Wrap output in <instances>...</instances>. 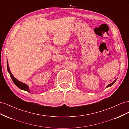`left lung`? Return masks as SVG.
<instances>
[{
  "label": "left lung",
  "instance_id": "8db88e82",
  "mask_svg": "<svg viewBox=\"0 0 129 129\" xmlns=\"http://www.w3.org/2000/svg\"><path fill=\"white\" fill-rule=\"evenodd\" d=\"M116 80L117 79H116V80H114L113 81V82L112 83H111V84H109V85L107 86H106V87H110V86H112V85H113V84H114V83H115V82H116Z\"/></svg>",
  "mask_w": 129,
  "mask_h": 129
}]
</instances>
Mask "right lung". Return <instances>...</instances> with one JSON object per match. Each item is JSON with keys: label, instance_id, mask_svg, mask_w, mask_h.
I'll use <instances>...</instances> for the list:
<instances>
[{"label": "right lung", "instance_id": "obj_1", "mask_svg": "<svg viewBox=\"0 0 129 129\" xmlns=\"http://www.w3.org/2000/svg\"><path fill=\"white\" fill-rule=\"evenodd\" d=\"M7 71H8L9 74L11 76V78H12V81L13 82V83L15 84V85L19 88V89L26 91L27 92H30V90H29V88H28V86L26 84H25V83H23V82H21L20 81H19L18 80H17L15 77H14L12 74L10 70V68L9 67V64H8V61H7Z\"/></svg>", "mask_w": 129, "mask_h": 129}]
</instances>
